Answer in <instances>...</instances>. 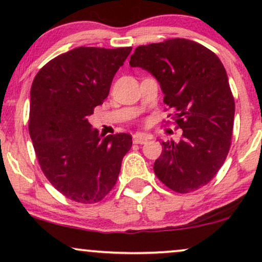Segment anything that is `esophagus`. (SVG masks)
I'll list each match as a JSON object with an SVG mask.
<instances>
[{
    "instance_id": "obj_1",
    "label": "esophagus",
    "mask_w": 262,
    "mask_h": 262,
    "mask_svg": "<svg viewBox=\"0 0 262 262\" xmlns=\"http://www.w3.org/2000/svg\"><path fill=\"white\" fill-rule=\"evenodd\" d=\"M149 135H145V134H141V132H138V134H135L134 135V143L135 144H144V143L150 139Z\"/></svg>"
}]
</instances>
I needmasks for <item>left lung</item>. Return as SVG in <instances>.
<instances>
[{
	"label": "left lung",
	"instance_id": "1",
	"mask_svg": "<svg viewBox=\"0 0 262 262\" xmlns=\"http://www.w3.org/2000/svg\"><path fill=\"white\" fill-rule=\"evenodd\" d=\"M130 66L156 77L182 128L180 142H162L156 177L178 193L209 184L227 159L234 128V96L220 58L202 44L175 38L138 46Z\"/></svg>",
	"mask_w": 262,
	"mask_h": 262
}]
</instances>
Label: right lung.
<instances>
[{"label":"right lung","instance_id":"right-lung-1","mask_svg":"<svg viewBox=\"0 0 262 262\" xmlns=\"http://www.w3.org/2000/svg\"><path fill=\"white\" fill-rule=\"evenodd\" d=\"M131 50H70L46 63L32 83L28 130L35 155L50 184L74 202L105 198L132 146L128 134L101 138L88 121Z\"/></svg>","mask_w":262,"mask_h":262}]
</instances>
